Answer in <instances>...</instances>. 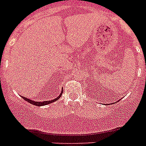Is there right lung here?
<instances>
[{"mask_svg":"<svg viewBox=\"0 0 146 146\" xmlns=\"http://www.w3.org/2000/svg\"><path fill=\"white\" fill-rule=\"evenodd\" d=\"M63 92H64V91H63V88H62V91H61V93L60 94V95H59L58 96L57 98H55V99H52V100H50V101H44V102H35L33 101V100H31V99H28V98H25V97H23V96H22V97L23 98V99H25V101L28 102V103H30V104H33V105H35V106H44V105H47V104H50V103H52L54 102H55L56 100H58V99H59V98L61 96V94H63Z\"/></svg>","mask_w":146,"mask_h":146,"instance_id":"1","label":"right lung"}]
</instances>
